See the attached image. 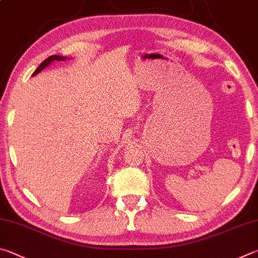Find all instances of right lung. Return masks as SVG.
<instances>
[{"label":"right lung","mask_w":258,"mask_h":258,"mask_svg":"<svg viewBox=\"0 0 258 258\" xmlns=\"http://www.w3.org/2000/svg\"><path fill=\"white\" fill-rule=\"evenodd\" d=\"M67 58H68L67 56H61V55H52V56H48V57L46 58V60H44L42 63H40L37 69L35 70L33 76L38 75L40 71L45 69V68L48 67V66H51L52 62H55V61H64V60H67Z\"/></svg>","instance_id":"right-lung-1"}]
</instances>
